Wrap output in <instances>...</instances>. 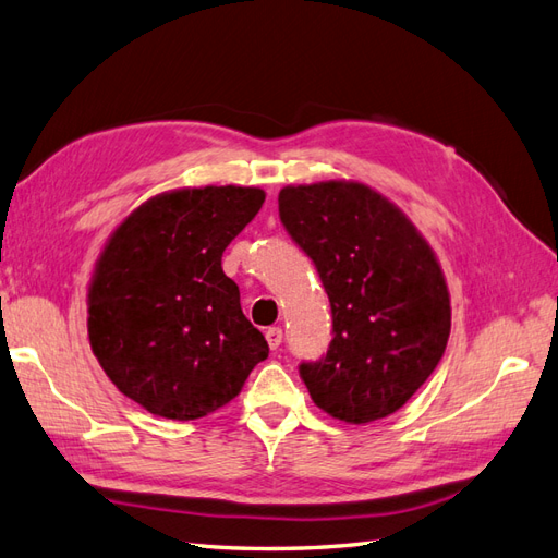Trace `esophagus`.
Here are the masks:
<instances>
[{
    "label": "esophagus",
    "mask_w": 558,
    "mask_h": 558,
    "mask_svg": "<svg viewBox=\"0 0 558 558\" xmlns=\"http://www.w3.org/2000/svg\"><path fill=\"white\" fill-rule=\"evenodd\" d=\"M266 341H268L270 351L280 349V344H282V330H280V327H268V330H266Z\"/></svg>",
    "instance_id": "1"
}]
</instances>
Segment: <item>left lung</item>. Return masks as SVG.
Here are the masks:
<instances>
[{"instance_id":"8db88e82","label":"left lung","mask_w":558,"mask_h":558,"mask_svg":"<svg viewBox=\"0 0 558 558\" xmlns=\"http://www.w3.org/2000/svg\"><path fill=\"white\" fill-rule=\"evenodd\" d=\"M284 231L316 264L332 306L330 349L299 365L320 410L367 424L403 408L448 347L450 294L405 214L355 181L288 185Z\"/></svg>"}]
</instances>
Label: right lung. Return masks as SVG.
<instances>
[{
	"mask_svg": "<svg viewBox=\"0 0 558 558\" xmlns=\"http://www.w3.org/2000/svg\"><path fill=\"white\" fill-rule=\"evenodd\" d=\"M262 189L205 185L150 197L96 264L89 341L110 381L153 415L197 420L268 359L221 256L264 205Z\"/></svg>",
	"mask_w": 558,
	"mask_h": 558,
	"instance_id": "add662e5",
	"label": "right lung"
}]
</instances>
